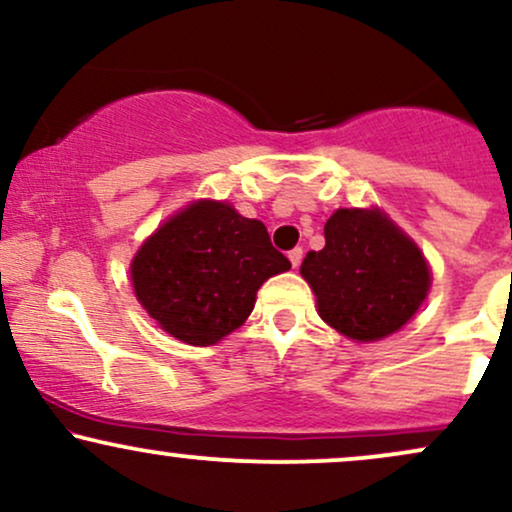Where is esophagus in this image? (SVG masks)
Listing matches in <instances>:
<instances>
[{
	"instance_id": "esophagus-1",
	"label": "esophagus",
	"mask_w": 512,
	"mask_h": 512,
	"mask_svg": "<svg viewBox=\"0 0 512 512\" xmlns=\"http://www.w3.org/2000/svg\"><path fill=\"white\" fill-rule=\"evenodd\" d=\"M289 260H291L293 267H298V264L303 262V248H293V250L289 252Z\"/></svg>"
}]
</instances>
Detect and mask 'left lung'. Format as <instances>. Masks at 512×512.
Masks as SVG:
<instances>
[{
    "label": "left lung",
    "mask_w": 512,
    "mask_h": 512,
    "mask_svg": "<svg viewBox=\"0 0 512 512\" xmlns=\"http://www.w3.org/2000/svg\"><path fill=\"white\" fill-rule=\"evenodd\" d=\"M301 274L322 320L358 342L397 332L431 286L419 248L380 211L361 209L334 211L325 248L305 255Z\"/></svg>",
    "instance_id": "obj_1"
}]
</instances>
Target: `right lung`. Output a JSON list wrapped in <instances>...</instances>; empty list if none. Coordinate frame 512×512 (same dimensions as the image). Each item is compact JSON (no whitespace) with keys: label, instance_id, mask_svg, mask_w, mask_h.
<instances>
[{"label":"right lung","instance_id":"obj_1","mask_svg":"<svg viewBox=\"0 0 512 512\" xmlns=\"http://www.w3.org/2000/svg\"><path fill=\"white\" fill-rule=\"evenodd\" d=\"M291 269L262 221L221 202L190 204L132 262L139 303L175 339L216 344L252 313L257 289Z\"/></svg>","mask_w":512,"mask_h":512}]
</instances>
